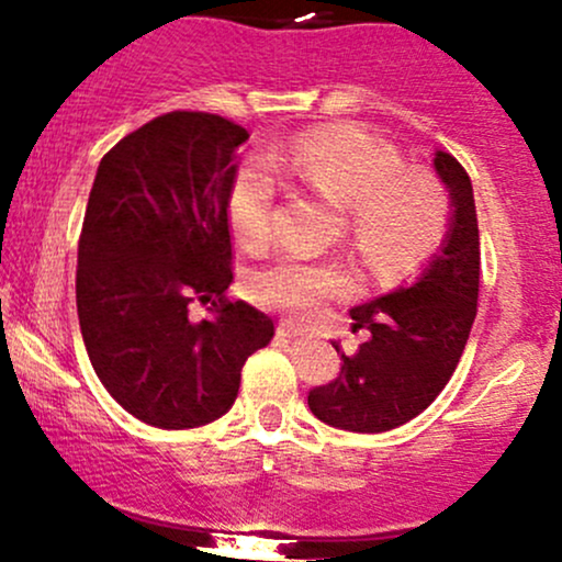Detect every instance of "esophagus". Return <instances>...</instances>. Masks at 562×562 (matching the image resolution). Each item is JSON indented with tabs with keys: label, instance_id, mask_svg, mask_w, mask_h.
I'll return each mask as SVG.
<instances>
[{
	"label": "esophagus",
	"instance_id": "1",
	"mask_svg": "<svg viewBox=\"0 0 562 562\" xmlns=\"http://www.w3.org/2000/svg\"><path fill=\"white\" fill-rule=\"evenodd\" d=\"M279 334H281V337H289V339L302 337V326L292 324V321H281V324H279Z\"/></svg>",
	"mask_w": 562,
	"mask_h": 562
}]
</instances>
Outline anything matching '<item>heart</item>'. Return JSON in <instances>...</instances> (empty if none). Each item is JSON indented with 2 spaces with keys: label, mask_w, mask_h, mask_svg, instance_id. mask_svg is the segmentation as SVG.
I'll return each mask as SVG.
<instances>
[{
  "label": "heart",
  "mask_w": 562,
  "mask_h": 562,
  "mask_svg": "<svg viewBox=\"0 0 562 562\" xmlns=\"http://www.w3.org/2000/svg\"><path fill=\"white\" fill-rule=\"evenodd\" d=\"M307 191L345 210L356 249L382 270H401L432 255L443 241L451 201L443 180L425 167H401V156L358 130H324L270 154ZM251 161L236 175L228 214L241 247L262 251L276 236V178ZM352 289L348 268L286 257L247 281L257 305L313 321Z\"/></svg>",
  "instance_id": "obj_1"
}]
</instances>
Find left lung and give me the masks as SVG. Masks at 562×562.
<instances>
[{
  "label": "left lung",
  "instance_id": "left-lung-1",
  "mask_svg": "<svg viewBox=\"0 0 562 562\" xmlns=\"http://www.w3.org/2000/svg\"><path fill=\"white\" fill-rule=\"evenodd\" d=\"M435 169L451 193L453 217L446 247L412 286L352 307V331H371L342 371L307 395L311 412L350 432H387L406 425L438 398L451 380L472 321L481 283V236L464 167L438 150ZM339 352V345L331 342Z\"/></svg>",
  "mask_w": 562,
  "mask_h": 562
}]
</instances>
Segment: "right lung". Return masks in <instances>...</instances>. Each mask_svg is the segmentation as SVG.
I'll use <instances>...</instances> for the list:
<instances>
[{
	"mask_svg": "<svg viewBox=\"0 0 562 562\" xmlns=\"http://www.w3.org/2000/svg\"><path fill=\"white\" fill-rule=\"evenodd\" d=\"M247 140L217 113L172 111L122 137L94 175L79 236L81 337L111 398L150 427L223 417L247 358L276 334L268 315L225 294L228 199Z\"/></svg>",
	"mask_w": 562,
	"mask_h": 562,
	"instance_id": "add662e5",
	"label": "right lung"
}]
</instances>
